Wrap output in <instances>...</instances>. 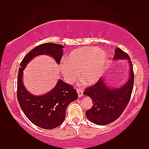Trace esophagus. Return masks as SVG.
I'll return each instance as SVG.
<instances>
[{
    "instance_id": "obj_1",
    "label": "esophagus",
    "mask_w": 149,
    "mask_h": 149,
    "mask_svg": "<svg viewBox=\"0 0 149 149\" xmlns=\"http://www.w3.org/2000/svg\"><path fill=\"white\" fill-rule=\"evenodd\" d=\"M77 92H78V95L79 97H82L83 95V89L82 88H77Z\"/></svg>"
}]
</instances>
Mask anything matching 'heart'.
<instances>
[{
    "instance_id": "1",
    "label": "heart",
    "mask_w": 149,
    "mask_h": 149,
    "mask_svg": "<svg viewBox=\"0 0 149 149\" xmlns=\"http://www.w3.org/2000/svg\"><path fill=\"white\" fill-rule=\"evenodd\" d=\"M107 56L102 49L95 47H81L73 50L67 57L66 62L60 65L65 80L72 82L80 70V78L83 82L93 84L102 75L106 63Z\"/></svg>"
}]
</instances>
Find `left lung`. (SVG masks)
<instances>
[{"label": "left lung", "mask_w": 149, "mask_h": 149, "mask_svg": "<svg viewBox=\"0 0 149 149\" xmlns=\"http://www.w3.org/2000/svg\"><path fill=\"white\" fill-rule=\"evenodd\" d=\"M115 60L127 59L130 65V78L127 82L119 88H110L104 80H99L87 87L83 94L91 97L93 101L92 108L86 111V117L100 125L114 122L123 114L130 101L134 84V73L132 61L129 55L119 47L115 49Z\"/></svg>", "instance_id": "1"}]
</instances>
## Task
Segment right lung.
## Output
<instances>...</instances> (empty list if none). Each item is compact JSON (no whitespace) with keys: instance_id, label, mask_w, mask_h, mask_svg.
Returning a JSON list of instances; mask_svg holds the SVG:
<instances>
[{"instance_id":"right-lung-1","label":"right lung","mask_w":149,"mask_h":149,"mask_svg":"<svg viewBox=\"0 0 149 149\" xmlns=\"http://www.w3.org/2000/svg\"><path fill=\"white\" fill-rule=\"evenodd\" d=\"M63 45L54 43L37 45L24 57L17 74V98L22 110L33 124L45 130H52L62 124L67 106L78 99V93L73 86L59 80L47 94L33 95L24 86L23 70L30 61L41 54L52 56L59 63L63 57Z\"/></svg>"}]
</instances>
